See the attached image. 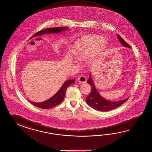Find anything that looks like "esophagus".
<instances>
[{
    "instance_id": "1",
    "label": "esophagus",
    "mask_w": 152,
    "mask_h": 152,
    "mask_svg": "<svg viewBox=\"0 0 152 152\" xmlns=\"http://www.w3.org/2000/svg\"><path fill=\"white\" fill-rule=\"evenodd\" d=\"M86 77L84 76H80L78 77L77 78V81L78 83H85V82H86Z\"/></svg>"
}]
</instances>
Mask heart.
Listing matches in <instances>:
<instances>
[{
    "mask_svg": "<svg viewBox=\"0 0 152 152\" xmlns=\"http://www.w3.org/2000/svg\"><path fill=\"white\" fill-rule=\"evenodd\" d=\"M106 40L98 36H87L83 37L75 45V56L79 60H84L92 56L98 50L102 51L105 48Z\"/></svg>",
    "mask_w": 152,
    "mask_h": 152,
    "instance_id": "obj_1",
    "label": "heart"
}]
</instances>
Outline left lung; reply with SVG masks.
Masks as SVG:
<instances>
[{
  "mask_svg": "<svg viewBox=\"0 0 152 152\" xmlns=\"http://www.w3.org/2000/svg\"><path fill=\"white\" fill-rule=\"evenodd\" d=\"M121 44L123 46L131 48V47L121 37L119 34H117ZM88 83L91 86V90L88 96L86 98V102L88 105L90 106L95 110L100 111H107L111 110L114 109L118 107L123 104L128 100L129 97L123 100L119 101H108L105 99L103 98L97 91L95 88V85L93 82L91 74L89 75V77L88 80Z\"/></svg>",
  "mask_w": 152,
  "mask_h": 152,
  "instance_id": "1",
  "label": "left lung"
}]
</instances>
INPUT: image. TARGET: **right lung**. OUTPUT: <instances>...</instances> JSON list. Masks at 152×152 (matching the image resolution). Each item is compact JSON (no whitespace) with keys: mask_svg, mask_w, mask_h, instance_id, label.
<instances>
[{"mask_svg":"<svg viewBox=\"0 0 152 152\" xmlns=\"http://www.w3.org/2000/svg\"><path fill=\"white\" fill-rule=\"evenodd\" d=\"M67 29H69V28L67 27H59L49 28L45 29L42 30L41 31H39L38 32L35 33L32 37L39 36L42 34H51V33H59L63 32ZM75 83V78L72 80H69L66 81H65L62 86L61 87L59 90L55 94L49 99L47 100L46 101L40 102H34L28 100V101L33 104L34 106H37L39 108L41 109H50L53 107L58 105V104H61L64 99V95L66 94V89L68 86H69L70 85L74 84Z\"/></svg>","mask_w":152,"mask_h":152,"instance_id":"right-lung-1","label":"right lung"}]
</instances>
